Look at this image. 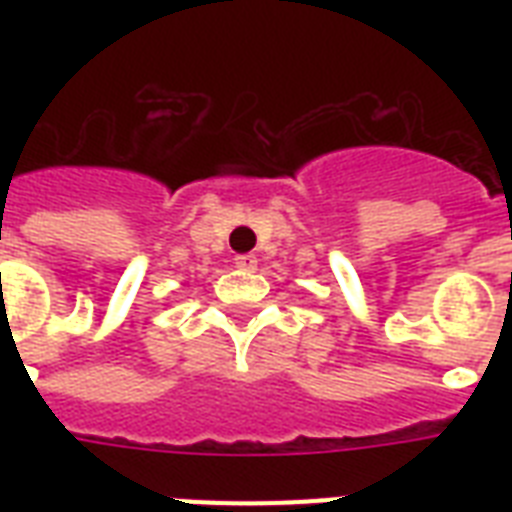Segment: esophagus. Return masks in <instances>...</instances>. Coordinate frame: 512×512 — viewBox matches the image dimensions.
<instances>
[{
  "mask_svg": "<svg viewBox=\"0 0 512 512\" xmlns=\"http://www.w3.org/2000/svg\"><path fill=\"white\" fill-rule=\"evenodd\" d=\"M236 268H239V271H255L257 257L255 255H239L236 257Z\"/></svg>",
  "mask_w": 512,
  "mask_h": 512,
  "instance_id": "34e87169",
  "label": "esophagus"
}]
</instances>
